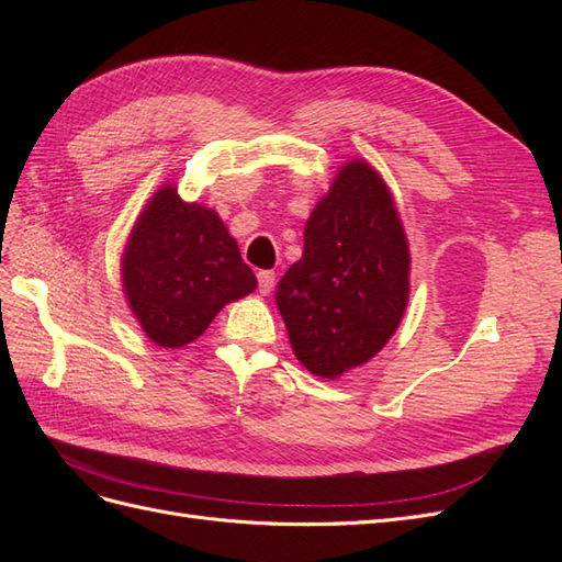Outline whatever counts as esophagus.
<instances>
[{
	"instance_id": "34e87169",
	"label": "esophagus",
	"mask_w": 562,
	"mask_h": 562,
	"mask_svg": "<svg viewBox=\"0 0 562 562\" xmlns=\"http://www.w3.org/2000/svg\"><path fill=\"white\" fill-rule=\"evenodd\" d=\"M274 281H277L274 271H269V269L258 271V288H260L262 295H269L271 291H274Z\"/></svg>"
}]
</instances>
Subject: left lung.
Masks as SVG:
<instances>
[{
    "instance_id": "obj_1",
    "label": "left lung",
    "mask_w": 562,
    "mask_h": 562,
    "mask_svg": "<svg viewBox=\"0 0 562 562\" xmlns=\"http://www.w3.org/2000/svg\"><path fill=\"white\" fill-rule=\"evenodd\" d=\"M411 252L384 180L347 164L304 227V252L277 285L300 363L335 380L394 335L411 293Z\"/></svg>"
}]
</instances>
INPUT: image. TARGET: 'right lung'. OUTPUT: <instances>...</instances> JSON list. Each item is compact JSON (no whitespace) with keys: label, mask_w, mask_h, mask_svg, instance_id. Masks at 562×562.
<instances>
[{"label":"right lung","mask_w":562,"mask_h":562,"mask_svg":"<svg viewBox=\"0 0 562 562\" xmlns=\"http://www.w3.org/2000/svg\"><path fill=\"white\" fill-rule=\"evenodd\" d=\"M124 291L159 347L190 345L227 302L255 291L252 269L223 220L161 187L135 223L122 260Z\"/></svg>","instance_id":"1"}]
</instances>
